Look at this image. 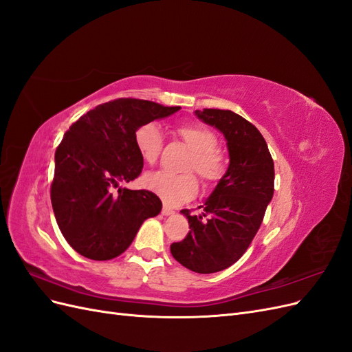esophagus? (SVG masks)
Wrapping results in <instances>:
<instances>
[{
    "label": "esophagus",
    "mask_w": 352,
    "mask_h": 352,
    "mask_svg": "<svg viewBox=\"0 0 352 352\" xmlns=\"http://www.w3.org/2000/svg\"><path fill=\"white\" fill-rule=\"evenodd\" d=\"M162 214H163V216H172V214H175V210L167 207V206H164L163 210H162Z\"/></svg>",
    "instance_id": "1"
}]
</instances>
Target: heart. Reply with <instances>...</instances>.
<instances>
[{
    "instance_id": "1",
    "label": "heart",
    "mask_w": 352,
    "mask_h": 352,
    "mask_svg": "<svg viewBox=\"0 0 352 352\" xmlns=\"http://www.w3.org/2000/svg\"><path fill=\"white\" fill-rule=\"evenodd\" d=\"M177 135L192 151L185 170H194L206 185L217 184L225 177L228 163L216 150L217 136L201 124H182ZM135 146L148 164H154L162 153L163 132L157 123H145L135 132ZM144 185L168 206H179L192 199L198 192V182L190 173L172 175L168 172H151L144 176Z\"/></svg>"
}]
</instances>
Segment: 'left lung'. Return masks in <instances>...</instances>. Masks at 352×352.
Returning a JSON list of instances; mask_svg holds the SVG:
<instances>
[{"label":"left lung","mask_w":352,"mask_h":352,"mask_svg":"<svg viewBox=\"0 0 352 352\" xmlns=\"http://www.w3.org/2000/svg\"><path fill=\"white\" fill-rule=\"evenodd\" d=\"M195 116L225 136L229 167L198 216L180 211L190 230L170 252L184 267L208 274L230 267L250 247L273 198L274 164L263 135L239 114L206 109Z\"/></svg>","instance_id":"1"}]
</instances>
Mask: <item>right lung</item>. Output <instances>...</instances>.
<instances>
[{
  "label": "right lung",
  "mask_w": 352,
  "mask_h": 352,
  "mask_svg": "<svg viewBox=\"0 0 352 352\" xmlns=\"http://www.w3.org/2000/svg\"><path fill=\"white\" fill-rule=\"evenodd\" d=\"M180 107L133 98L105 102L83 114L56 151L51 204L70 247L91 260L124 252L142 223L162 211L150 190L114 188L141 175L144 158L135 146L138 127L162 120Z\"/></svg>",
  "instance_id": "obj_1"
}]
</instances>
